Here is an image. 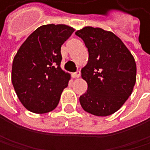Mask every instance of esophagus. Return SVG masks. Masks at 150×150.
Returning a JSON list of instances; mask_svg holds the SVG:
<instances>
[{
  "label": "esophagus",
  "instance_id": "34e87169",
  "mask_svg": "<svg viewBox=\"0 0 150 150\" xmlns=\"http://www.w3.org/2000/svg\"><path fill=\"white\" fill-rule=\"evenodd\" d=\"M80 71H77V72H76V73H73L72 74V76L74 77V78H78L79 76H80Z\"/></svg>",
  "mask_w": 150,
  "mask_h": 150
}]
</instances>
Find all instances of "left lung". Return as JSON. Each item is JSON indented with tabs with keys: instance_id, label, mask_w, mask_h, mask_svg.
I'll list each match as a JSON object with an SVG mask.
<instances>
[{
	"instance_id": "8db88e82",
	"label": "left lung",
	"mask_w": 150,
	"mask_h": 150,
	"mask_svg": "<svg viewBox=\"0 0 150 150\" xmlns=\"http://www.w3.org/2000/svg\"><path fill=\"white\" fill-rule=\"evenodd\" d=\"M88 48L89 57L82 68L88 84L80 96L83 109L95 116L116 112L127 101L136 83V62L115 34L100 28L84 27L76 32Z\"/></svg>"
}]
</instances>
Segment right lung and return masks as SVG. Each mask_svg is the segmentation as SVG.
I'll return each instance as SVG.
<instances>
[{
  "label": "right lung",
  "mask_w": 150,
  "mask_h": 150,
  "mask_svg": "<svg viewBox=\"0 0 150 150\" xmlns=\"http://www.w3.org/2000/svg\"><path fill=\"white\" fill-rule=\"evenodd\" d=\"M74 30L64 24L38 28L14 57L11 82L19 100L34 113H46L57 106L70 74L60 67L61 46Z\"/></svg>",
  "instance_id": "right-lung-1"
}]
</instances>
